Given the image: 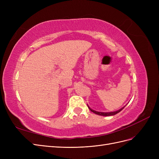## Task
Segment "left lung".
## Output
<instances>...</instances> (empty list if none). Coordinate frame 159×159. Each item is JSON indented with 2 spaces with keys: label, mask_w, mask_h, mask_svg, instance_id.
Segmentation results:
<instances>
[{
  "label": "left lung",
  "mask_w": 159,
  "mask_h": 159,
  "mask_svg": "<svg viewBox=\"0 0 159 159\" xmlns=\"http://www.w3.org/2000/svg\"><path fill=\"white\" fill-rule=\"evenodd\" d=\"M125 107H123V108H121V109H120L119 110H118V111H114V112H109V113H103V112H99V111H94V110H93V109H91V108H89V106H88V108L91 110V111H92L93 113H95V114H97V115H103V116H111V115H115V114H117V113H119L120 111H121L122 110V109H123V108H124Z\"/></svg>",
  "instance_id": "obj_1"
}]
</instances>
